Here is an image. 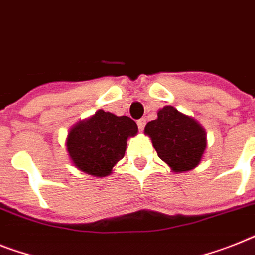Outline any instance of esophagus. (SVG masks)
Returning <instances> with one entry per match:
<instances>
[{
    "label": "esophagus",
    "instance_id": "34e87169",
    "mask_svg": "<svg viewBox=\"0 0 255 255\" xmlns=\"http://www.w3.org/2000/svg\"><path fill=\"white\" fill-rule=\"evenodd\" d=\"M136 124H138L139 130H143L144 129V126H146V119H139L138 121H136Z\"/></svg>",
    "mask_w": 255,
    "mask_h": 255
}]
</instances>
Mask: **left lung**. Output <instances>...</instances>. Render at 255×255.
Returning <instances> with one entry per match:
<instances>
[{
	"instance_id": "obj_1",
	"label": "left lung",
	"mask_w": 255,
	"mask_h": 255,
	"mask_svg": "<svg viewBox=\"0 0 255 255\" xmlns=\"http://www.w3.org/2000/svg\"><path fill=\"white\" fill-rule=\"evenodd\" d=\"M157 156L174 172L195 168L206 150V132L194 119L167 105L144 128Z\"/></svg>"
}]
</instances>
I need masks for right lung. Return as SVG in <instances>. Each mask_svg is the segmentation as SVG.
I'll use <instances>...</instances> for the list:
<instances>
[{
	"mask_svg": "<svg viewBox=\"0 0 255 255\" xmlns=\"http://www.w3.org/2000/svg\"><path fill=\"white\" fill-rule=\"evenodd\" d=\"M138 132L135 121L128 116L98 111L81 121L67 136V152L75 167L91 176L104 177L125 155L126 140Z\"/></svg>",
	"mask_w": 255,
	"mask_h": 255,
	"instance_id": "1",
	"label": "right lung"
}]
</instances>
